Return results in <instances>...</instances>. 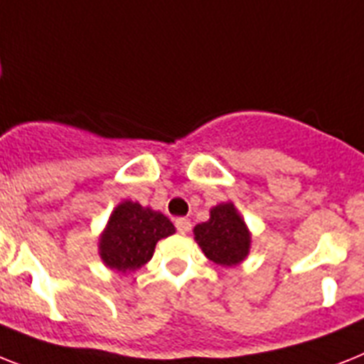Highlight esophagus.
<instances>
[{"label": "esophagus", "mask_w": 364, "mask_h": 364, "mask_svg": "<svg viewBox=\"0 0 364 364\" xmlns=\"http://www.w3.org/2000/svg\"><path fill=\"white\" fill-rule=\"evenodd\" d=\"M175 227L180 234H186L191 230V221H189L188 218H178L175 221Z\"/></svg>", "instance_id": "34e87169"}]
</instances>
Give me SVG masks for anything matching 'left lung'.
Returning a JSON list of instances; mask_svg holds the SVG:
<instances>
[{
    "mask_svg": "<svg viewBox=\"0 0 364 364\" xmlns=\"http://www.w3.org/2000/svg\"><path fill=\"white\" fill-rule=\"evenodd\" d=\"M195 240L212 262L230 268L249 255L251 234L232 203H221L210 210V219L193 229Z\"/></svg>",
    "mask_w": 364,
    "mask_h": 364,
    "instance_id": "1",
    "label": "left lung"
}]
</instances>
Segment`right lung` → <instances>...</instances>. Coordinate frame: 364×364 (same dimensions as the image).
<instances>
[{
	"instance_id": "obj_1",
	"label": "right lung",
	"mask_w": 364,
	"mask_h": 364,
	"mask_svg": "<svg viewBox=\"0 0 364 364\" xmlns=\"http://www.w3.org/2000/svg\"><path fill=\"white\" fill-rule=\"evenodd\" d=\"M175 234V225L161 212L124 200L113 210L98 242L107 268L121 273L139 269L154 255L156 243Z\"/></svg>"
}]
</instances>
